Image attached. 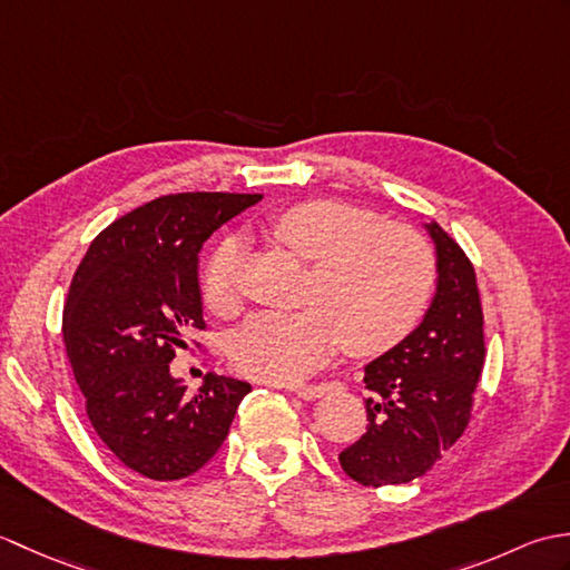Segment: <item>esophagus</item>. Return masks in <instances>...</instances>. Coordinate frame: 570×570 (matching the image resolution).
I'll return each instance as SVG.
<instances>
[{"label":"esophagus","mask_w":570,"mask_h":570,"mask_svg":"<svg viewBox=\"0 0 570 570\" xmlns=\"http://www.w3.org/2000/svg\"><path fill=\"white\" fill-rule=\"evenodd\" d=\"M341 382H321V384H301V386H296V394L301 396V399H321L323 394H328L331 390H341Z\"/></svg>","instance_id":"34e87169"}]
</instances>
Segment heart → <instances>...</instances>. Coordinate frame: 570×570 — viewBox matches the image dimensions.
<instances>
[{
    "label": "heart",
    "mask_w": 570,
    "mask_h": 570,
    "mask_svg": "<svg viewBox=\"0 0 570 570\" xmlns=\"http://www.w3.org/2000/svg\"><path fill=\"white\" fill-rule=\"evenodd\" d=\"M272 237L311 262L298 311L252 316L229 343L254 380L292 384L318 370L337 341L355 357L380 355L414 328L435 278V252L416 227L382 223L360 205L311 198L269 217ZM237 242L223 239L203 266V301L217 316L239 308Z\"/></svg>",
    "instance_id": "b5f03b06"
}]
</instances>
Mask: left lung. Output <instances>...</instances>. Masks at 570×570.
I'll return each mask as SVG.
<instances>
[{
    "instance_id": "obj_1",
    "label": "left lung",
    "mask_w": 570,
    "mask_h": 570,
    "mask_svg": "<svg viewBox=\"0 0 570 570\" xmlns=\"http://www.w3.org/2000/svg\"><path fill=\"white\" fill-rule=\"evenodd\" d=\"M439 288L421 325L365 367L367 431L337 455L360 485L411 482L465 433L485 365L475 269L439 223Z\"/></svg>"
}]
</instances>
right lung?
<instances>
[{
	"mask_svg": "<svg viewBox=\"0 0 570 570\" xmlns=\"http://www.w3.org/2000/svg\"><path fill=\"white\" fill-rule=\"evenodd\" d=\"M259 193H174L117 217L72 276L63 343L85 411L119 463L149 480H184L220 451L252 386L208 372L198 394L168 372L205 331L198 254ZM200 347V343H196Z\"/></svg>",
	"mask_w": 570,
	"mask_h": 570,
	"instance_id": "right-lung-1",
	"label": "right lung"
}]
</instances>
